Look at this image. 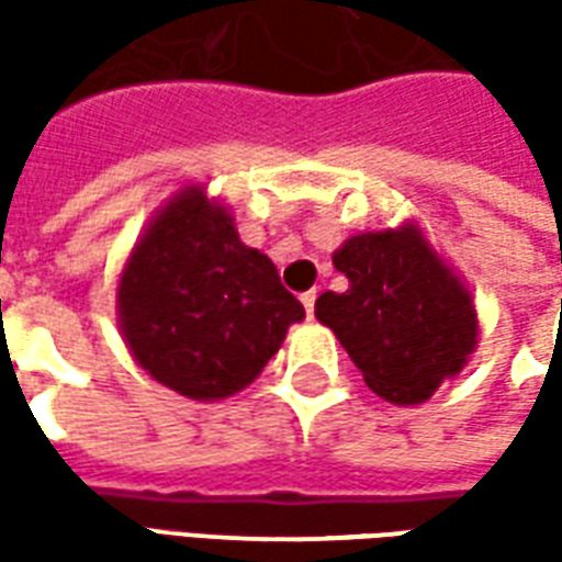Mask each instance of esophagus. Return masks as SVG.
Instances as JSON below:
<instances>
[{
	"instance_id": "1",
	"label": "esophagus",
	"mask_w": 562,
	"mask_h": 562,
	"mask_svg": "<svg viewBox=\"0 0 562 562\" xmlns=\"http://www.w3.org/2000/svg\"><path fill=\"white\" fill-rule=\"evenodd\" d=\"M316 289H310V292L301 294V301H304V310H306V316L313 318V310H316Z\"/></svg>"
}]
</instances>
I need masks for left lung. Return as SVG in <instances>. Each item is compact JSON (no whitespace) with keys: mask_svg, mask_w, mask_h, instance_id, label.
Here are the masks:
<instances>
[{"mask_svg":"<svg viewBox=\"0 0 562 562\" xmlns=\"http://www.w3.org/2000/svg\"><path fill=\"white\" fill-rule=\"evenodd\" d=\"M346 292H325L328 325L382 401L415 406L467 367L479 346L472 292L415 222L352 234L334 252Z\"/></svg>","mask_w":562,"mask_h":562,"instance_id":"obj_1","label":"left lung"}]
</instances>
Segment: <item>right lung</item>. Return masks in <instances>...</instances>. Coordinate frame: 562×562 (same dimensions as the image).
Returning a JSON list of instances; mask_svg holds the SVG:
<instances>
[{"label": "right lung", "instance_id": "right-lung-1", "mask_svg": "<svg viewBox=\"0 0 562 562\" xmlns=\"http://www.w3.org/2000/svg\"><path fill=\"white\" fill-rule=\"evenodd\" d=\"M301 318L273 261L240 240L228 207L198 183L153 213L116 285L132 358L189 401L244 391Z\"/></svg>", "mask_w": 562, "mask_h": 562}]
</instances>
